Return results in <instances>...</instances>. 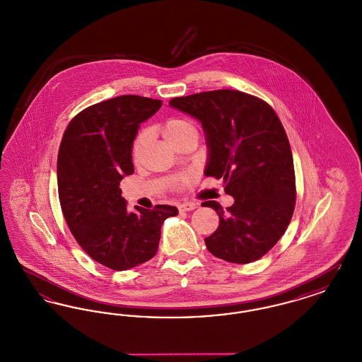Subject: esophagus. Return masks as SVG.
Masks as SVG:
<instances>
[{
	"mask_svg": "<svg viewBox=\"0 0 362 362\" xmlns=\"http://www.w3.org/2000/svg\"><path fill=\"white\" fill-rule=\"evenodd\" d=\"M177 207H179V210H180V211H191V210H194L197 206H195V204L185 202V204H180Z\"/></svg>",
	"mask_w": 362,
	"mask_h": 362,
	"instance_id": "obj_1",
	"label": "esophagus"
}]
</instances>
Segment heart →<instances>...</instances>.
Wrapping results in <instances>:
<instances>
[{
    "instance_id": "obj_1",
    "label": "heart",
    "mask_w": 362,
    "mask_h": 362,
    "mask_svg": "<svg viewBox=\"0 0 362 362\" xmlns=\"http://www.w3.org/2000/svg\"><path fill=\"white\" fill-rule=\"evenodd\" d=\"M194 132H195V127L189 121L180 119V118L168 119L163 124V136L173 146ZM149 139H151V133L148 130H144L138 134L137 138L133 142V149H132V155L134 160L139 158L142 151L148 145Z\"/></svg>"
}]
</instances>
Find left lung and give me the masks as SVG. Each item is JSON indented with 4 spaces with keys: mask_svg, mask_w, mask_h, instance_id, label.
<instances>
[{
    "mask_svg": "<svg viewBox=\"0 0 362 362\" xmlns=\"http://www.w3.org/2000/svg\"><path fill=\"white\" fill-rule=\"evenodd\" d=\"M170 105L201 122L207 145L206 176L223 179L235 202L205 239L217 258L245 264L267 254L291 223L296 202L293 156L276 111L248 93L220 89L175 98Z\"/></svg>",
    "mask_w": 362,
    "mask_h": 362,
    "instance_id": "8db88e82",
    "label": "left lung"
}]
</instances>
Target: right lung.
<instances>
[{
	"mask_svg": "<svg viewBox=\"0 0 362 362\" xmlns=\"http://www.w3.org/2000/svg\"><path fill=\"white\" fill-rule=\"evenodd\" d=\"M161 100L123 95L93 104L70 121L59 146L57 180L70 232L86 254L122 272L153 258L161 225L177 209L126 207L119 183L134 173L133 142Z\"/></svg>",
	"mask_w": 362,
	"mask_h": 362,
	"instance_id": "1",
	"label": "right lung"
}]
</instances>
